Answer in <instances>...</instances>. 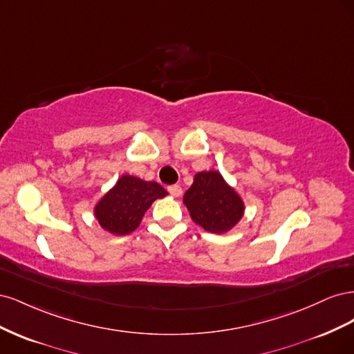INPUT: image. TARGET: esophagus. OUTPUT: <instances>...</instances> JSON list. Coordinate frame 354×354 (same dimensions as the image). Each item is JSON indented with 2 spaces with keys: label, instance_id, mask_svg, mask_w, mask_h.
Listing matches in <instances>:
<instances>
[{
  "label": "esophagus",
  "instance_id": "34e87169",
  "mask_svg": "<svg viewBox=\"0 0 354 354\" xmlns=\"http://www.w3.org/2000/svg\"><path fill=\"white\" fill-rule=\"evenodd\" d=\"M168 192H169V195H173L174 198H178L181 195V187L178 185H173L168 187Z\"/></svg>",
  "mask_w": 354,
  "mask_h": 354
}]
</instances>
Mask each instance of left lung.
I'll list each match as a JSON object with an SVG mask.
<instances>
[{"label": "left lung", "instance_id": "1", "mask_svg": "<svg viewBox=\"0 0 354 354\" xmlns=\"http://www.w3.org/2000/svg\"><path fill=\"white\" fill-rule=\"evenodd\" d=\"M190 217L211 233H226L243 216V201L218 171H202L183 196Z\"/></svg>", "mask_w": 354, "mask_h": 354}]
</instances>
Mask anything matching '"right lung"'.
I'll use <instances>...</instances> for the list:
<instances>
[{
  "instance_id": "obj_1",
  "label": "right lung",
  "mask_w": 354,
  "mask_h": 354,
  "mask_svg": "<svg viewBox=\"0 0 354 354\" xmlns=\"http://www.w3.org/2000/svg\"><path fill=\"white\" fill-rule=\"evenodd\" d=\"M167 195V190L156 181H145L125 174L97 202L94 216L102 229L122 236L138 227L153 201Z\"/></svg>"
}]
</instances>
